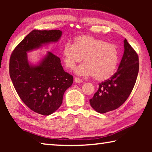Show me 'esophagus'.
Here are the masks:
<instances>
[{
    "label": "esophagus",
    "instance_id": "34e87169",
    "mask_svg": "<svg viewBox=\"0 0 152 152\" xmlns=\"http://www.w3.org/2000/svg\"><path fill=\"white\" fill-rule=\"evenodd\" d=\"M74 81H75L76 83H82V82H83V80H82V79L77 78V77H76V78H74Z\"/></svg>",
    "mask_w": 152,
    "mask_h": 152
}]
</instances>
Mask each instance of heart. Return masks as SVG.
<instances>
[{
    "label": "heart",
    "mask_w": 152,
    "mask_h": 152,
    "mask_svg": "<svg viewBox=\"0 0 152 152\" xmlns=\"http://www.w3.org/2000/svg\"><path fill=\"white\" fill-rule=\"evenodd\" d=\"M64 65L74 70L82 58L84 64L76 70L79 75L93 76L98 81L110 78L116 71L119 51L115 44L92 35H80L73 44L66 43L61 50Z\"/></svg>",
    "instance_id": "1"
}]
</instances>
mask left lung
<instances>
[{"instance_id": "1", "label": "left lung", "mask_w": 152, "mask_h": 152, "mask_svg": "<svg viewBox=\"0 0 152 152\" xmlns=\"http://www.w3.org/2000/svg\"><path fill=\"white\" fill-rule=\"evenodd\" d=\"M124 49L117 72L100 83L98 91L90 99L91 106L98 113H107L121 106L135 86L139 72L138 55L126 39Z\"/></svg>"}]
</instances>
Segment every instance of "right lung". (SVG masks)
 <instances>
[{
    "label": "right lung",
    "instance_id": "add662e5",
    "mask_svg": "<svg viewBox=\"0 0 152 152\" xmlns=\"http://www.w3.org/2000/svg\"><path fill=\"white\" fill-rule=\"evenodd\" d=\"M61 33L60 30H33L17 45L10 58L9 74L18 95L31 110L42 115H51L61 106L73 76L64 70L60 59L50 51L36 66L29 65L27 51L58 42Z\"/></svg>",
    "mask_w": 152,
    "mask_h": 152
}]
</instances>
